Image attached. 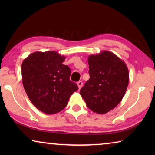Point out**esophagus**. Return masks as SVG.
Listing matches in <instances>:
<instances>
[{"mask_svg": "<svg viewBox=\"0 0 155 155\" xmlns=\"http://www.w3.org/2000/svg\"><path fill=\"white\" fill-rule=\"evenodd\" d=\"M77 84H78V88H79V90H80V89H81L83 83H82V81H79V82H77Z\"/></svg>", "mask_w": 155, "mask_h": 155, "instance_id": "1", "label": "esophagus"}]
</instances>
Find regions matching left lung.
<instances>
[{"label":"left lung","instance_id":"8db88e82","mask_svg":"<svg viewBox=\"0 0 155 155\" xmlns=\"http://www.w3.org/2000/svg\"><path fill=\"white\" fill-rule=\"evenodd\" d=\"M90 79L80 91L86 105L94 113L114 109L126 94L129 82L128 67L112 52L102 51L88 57Z\"/></svg>","mask_w":155,"mask_h":155}]
</instances>
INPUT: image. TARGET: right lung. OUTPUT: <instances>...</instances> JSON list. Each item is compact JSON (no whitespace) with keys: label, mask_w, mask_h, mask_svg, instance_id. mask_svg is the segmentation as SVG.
Masks as SVG:
<instances>
[{"label":"right lung","mask_w":155,"mask_h":155,"mask_svg":"<svg viewBox=\"0 0 155 155\" xmlns=\"http://www.w3.org/2000/svg\"><path fill=\"white\" fill-rule=\"evenodd\" d=\"M65 57L54 51L34 52L22 63L23 87L33 105L43 113L54 114L65 109L78 90L70 80L71 69Z\"/></svg>","instance_id":"obj_1"}]
</instances>
